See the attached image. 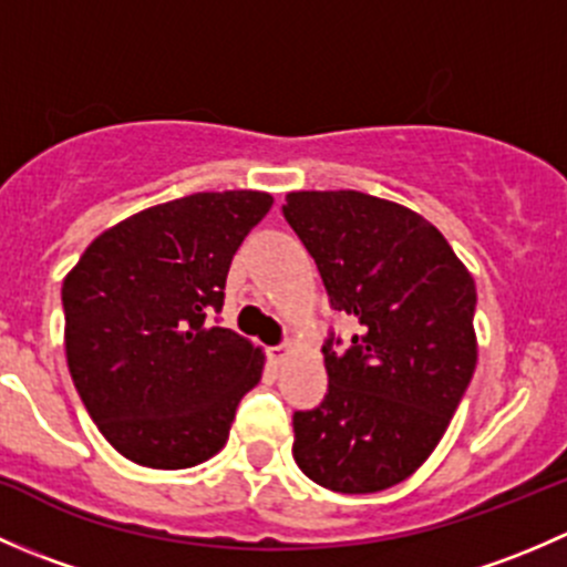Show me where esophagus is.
<instances>
[{
    "instance_id": "esophagus-1",
    "label": "esophagus",
    "mask_w": 567,
    "mask_h": 567,
    "mask_svg": "<svg viewBox=\"0 0 567 567\" xmlns=\"http://www.w3.org/2000/svg\"><path fill=\"white\" fill-rule=\"evenodd\" d=\"M268 357L274 359V364H282L285 357H288V346H274V348H268Z\"/></svg>"
}]
</instances>
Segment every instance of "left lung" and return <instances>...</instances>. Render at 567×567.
I'll return each instance as SVG.
<instances>
[{
  "mask_svg": "<svg viewBox=\"0 0 567 567\" xmlns=\"http://www.w3.org/2000/svg\"><path fill=\"white\" fill-rule=\"evenodd\" d=\"M282 214L331 310L359 334L323 346L329 392L293 414V458L318 485L375 494L425 463L477 364L472 274L427 219L362 192H290Z\"/></svg>",
  "mask_w": 567,
  "mask_h": 567,
  "instance_id": "8db88e82",
  "label": "left lung"
}]
</instances>
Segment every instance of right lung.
Returning <instances> with one entry per match:
<instances>
[{"instance_id": "add662e5", "label": "right lung", "mask_w": 567, "mask_h": 567, "mask_svg": "<svg viewBox=\"0 0 567 567\" xmlns=\"http://www.w3.org/2000/svg\"><path fill=\"white\" fill-rule=\"evenodd\" d=\"M266 192H199L101 233L62 282L65 357L106 442L151 468L225 447L262 351L210 323L233 255L271 208Z\"/></svg>"}]
</instances>
